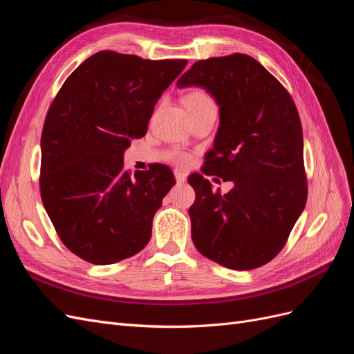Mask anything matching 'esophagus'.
Wrapping results in <instances>:
<instances>
[{"label": "esophagus", "instance_id": "1", "mask_svg": "<svg viewBox=\"0 0 354 354\" xmlns=\"http://www.w3.org/2000/svg\"><path fill=\"white\" fill-rule=\"evenodd\" d=\"M174 176H176V181H177L178 185H183V183H186L187 177H186V174H185V173H181V171L176 169V171H174Z\"/></svg>", "mask_w": 354, "mask_h": 354}]
</instances>
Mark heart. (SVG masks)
<instances>
[{
  "mask_svg": "<svg viewBox=\"0 0 354 354\" xmlns=\"http://www.w3.org/2000/svg\"><path fill=\"white\" fill-rule=\"evenodd\" d=\"M185 104H186V108L189 111V109L201 108V106H211V104H214V102L211 99V95L203 90H192L186 94ZM173 160H176L177 164L183 165L189 160V156L183 152H174L173 153Z\"/></svg>",
  "mask_w": 354,
  "mask_h": 354,
  "instance_id": "obj_1",
  "label": "heart"
}]
</instances>
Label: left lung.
I'll return each instance as SVG.
<instances>
[{
    "label": "left lung",
    "mask_w": 354,
    "mask_h": 354,
    "mask_svg": "<svg viewBox=\"0 0 354 354\" xmlns=\"http://www.w3.org/2000/svg\"><path fill=\"white\" fill-rule=\"evenodd\" d=\"M201 87L220 111L202 173L233 181L226 195L201 174L189 185L192 241L207 259L251 270L281 252L306 207L303 128L294 100L261 63L234 53L199 60L177 81Z\"/></svg>",
    "instance_id": "8db88e82"
}]
</instances>
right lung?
<instances>
[{
	"instance_id": "obj_1",
	"label": "right lung",
	"mask_w": 354,
	"mask_h": 354,
	"mask_svg": "<svg viewBox=\"0 0 354 354\" xmlns=\"http://www.w3.org/2000/svg\"><path fill=\"white\" fill-rule=\"evenodd\" d=\"M187 60L99 51L62 85L41 136V199L59 238L80 259L112 264L140 252L173 171L124 169V152L146 134L162 93Z\"/></svg>"
}]
</instances>
